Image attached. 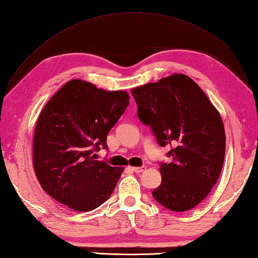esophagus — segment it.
Returning <instances> with one entry per match:
<instances>
[{
	"mask_svg": "<svg viewBox=\"0 0 258 258\" xmlns=\"http://www.w3.org/2000/svg\"><path fill=\"white\" fill-rule=\"evenodd\" d=\"M131 169H132L133 172L135 173H142L145 171V166H141V167H131Z\"/></svg>",
	"mask_w": 258,
	"mask_h": 258,
	"instance_id": "obj_1",
	"label": "esophagus"
}]
</instances>
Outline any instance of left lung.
Here are the masks:
<instances>
[{"mask_svg": "<svg viewBox=\"0 0 258 258\" xmlns=\"http://www.w3.org/2000/svg\"><path fill=\"white\" fill-rule=\"evenodd\" d=\"M142 123L161 146H172L162 163V183L153 197L173 212L199 205L216 184L225 156L220 112L189 76L175 73L132 91Z\"/></svg>", "mask_w": 258, "mask_h": 258, "instance_id": "1", "label": "left lung"}]
</instances>
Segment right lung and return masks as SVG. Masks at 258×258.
<instances>
[{
	"label": "right lung",
	"instance_id": "right-lung-1",
	"mask_svg": "<svg viewBox=\"0 0 258 258\" xmlns=\"http://www.w3.org/2000/svg\"><path fill=\"white\" fill-rule=\"evenodd\" d=\"M130 103L125 91H105L82 80L65 83L38 116L33 166L42 188L73 211L90 212L105 202L124 171L96 161L107 134Z\"/></svg>",
	"mask_w": 258,
	"mask_h": 258
}]
</instances>
